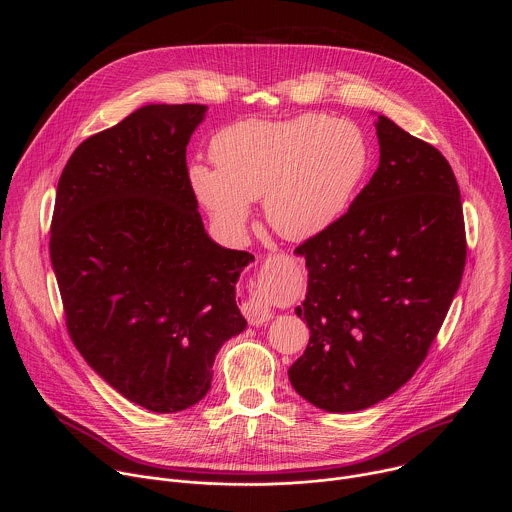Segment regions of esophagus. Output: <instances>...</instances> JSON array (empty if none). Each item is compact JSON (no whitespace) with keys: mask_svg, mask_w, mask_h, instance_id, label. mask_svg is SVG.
I'll return each mask as SVG.
<instances>
[{"mask_svg":"<svg viewBox=\"0 0 512 512\" xmlns=\"http://www.w3.org/2000/svg\"><path fill=\"white\" fill-rule=\"evenodd\" d=\"M243 314H245V318L249 320V324H253V326H259V324H263V322H269L271 318H273V312H271V308L261 300V298H249L245 304H243Z\"/></svg>","mask_w":512,"mask_h":512,"instance_id":"obj_1","label":"esophagus"}]
</instances>
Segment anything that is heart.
Masks as SVG:
<instances>
[{
    "instance_id": "1",
    "label": "heart",
    "mask_w": 512,
    "mask_h": 512,
    "mask_svg": "<svg viewBox=\"0 0 512 512\" xmlns=\"http://www.w3.org/2000/svg\"><path fill=\"white\" fill-rule=\"evenodd\" d=\"M212 158L218 168L194 164L190 184L218 225L241 233L251 200L265 198L271 229L306 241L344 214L369 170L371 150L356 125L304 115L231 125L216 135Z\"/></svg>"
}]
</instances>
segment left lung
<instances>
[{
    "instance_id": "8db88e82",
    "label": "left lung",
    "mask_w": 512,
    "mask_h": 512,
    "mask_svg": "<svg viewBox=\"0 0 512 512\" xmlns=\"http://www.w3.org/2000/svg\"><path fill=\"white\" fill-rule=\"evenodd\" d=\"M375 127L377 172L330 229L296 249L310 273L296 310L310 342L289 383L332 413L367 409L415 375L466 265L452 166L391 119L379 115Z\"/></svg>"
}]
</instances>
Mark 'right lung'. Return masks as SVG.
<instances>
[{
  "mask_svg": "<svg viewBox=\"0 0 512 512\" xmlns=\"http://www.w3.org/2000/svg\"><path fill=\"white\" fill-rule=\"evenodd\" d=\"M204 105H148L66 162L50 259L66 330L117 393L176 413L210 389L214 356L247 328L235 302L253 261L208 239L186 145Z\"/></svg>",
  "mask_w": 512,
  "mask_h": 512,
  "instance_id": "right-lung-1",
  "label": "right lung"
}]
</instances>
